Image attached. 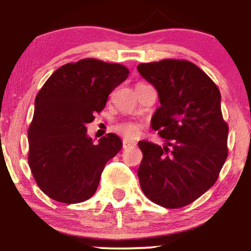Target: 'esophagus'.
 I'll return each mask as SVG.
<instances>
[{"instance_id": "obj_1", "label": "esophagus", "mask_w": 251, "mask_h": 251, "mask_svg": "<svg viewBox=\"0 0 251 251\" xmlns=\"http://www.w3.org/2000/svg\"><path fill=\"white\" fill-rule=\"evenodd\" d=\"M137 145V143L134 140L131 139H124L123 140V148L124 149H128V148H133V146Z\"/></svg>"}]
</instances>
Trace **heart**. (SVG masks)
I'll list each match as a JSON object with an SVG mask.
<instances>
[{
	"mask_svg": "<svg viewBox=\"0 0 251 251\" xmlns=\"http://www.w3.org/2000/svg\"><path fill=\"white\" fill-rule=\"evenodd\" d=\"M119 133L127 138H135L140 133V125L138 123H123L116 126Z\"/></svg>",
	"mask_w": 251,
	"mask_h": 251,
	"instance_id": "b5f03b06",
	"label": "heart"
}]
</instances>
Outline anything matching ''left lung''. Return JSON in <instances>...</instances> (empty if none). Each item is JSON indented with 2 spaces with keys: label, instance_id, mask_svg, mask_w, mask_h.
<instances>
[{
  "label": "left lung",
  "instance_id": "1",
  "mask_svg": "<svg viewBox=\"0 0 251 251\" xmlns=\"http://www.w3.org/2000/svg\"><path fill=\"white\" fill-rule=\"evenodd\" d=\"M137 70L157 89L160 107L151 126L165 139L163 148L138 143L140 188L158 205L181 208L214 185L226 160L229 127L222 117L220 89L185 60L142 63Z\"/></svg>",
  "mask_w": 251,
  "mask_h": 251
}]
</instances>
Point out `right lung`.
Instances as JSON below:
<instances>
[{
  "label": "right lung",
  "mask_w": 251,
  "mask_h": 251,
  "mask_svg": "<svg viewBox=\"0 0 251 251\" xmlns=\"http://www.w3.org/2000/svg\"><path fill=\"white\" fill-rule=\"evenodd\" d=\"M128 73L119 63L83 59L57 68L37 93L28 129V163L51 200L75 204L96 194L106 163L123 142L108 133L94 144L86 125Z\"/></svg>",
  "instance_id": "obj_1"
}]
</instances>
